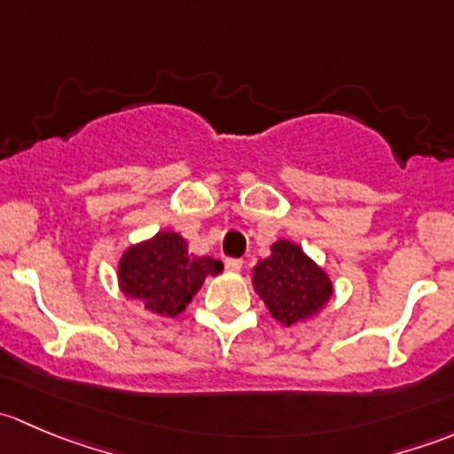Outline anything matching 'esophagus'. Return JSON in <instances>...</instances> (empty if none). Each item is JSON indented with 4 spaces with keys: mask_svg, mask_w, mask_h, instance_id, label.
<instances>
[{
    "mask_svg": "<svg viewBox=\"0 0 454 454\" xmlns=\"http://www.w3.org/2000/svg\"><path fill=\"white\" fill-rule=\"evenodd\" d=\"M241 268H244V261L241 259H226L228 272H241Z\"/></svg>",
    "mask_w": 454,
    "mask_h": 454,
    "instance_id": "34e87169",
    "label": "esophagus"
}]
</instances>
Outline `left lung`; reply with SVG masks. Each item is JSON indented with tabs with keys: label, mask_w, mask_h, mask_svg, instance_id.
<instances>
[{
	"label": "left lung",
	"mask_w": 454,
	"mask_h": 454,
	"mask_svg": "<svg viewBox=\"0 0 454 454\" xmlns=\"http://www.w3.org/2000/svg\"><path fill=\"white\" fill-rule=\"evenodd\" d=\"M253 286L272 318L286 327L312 318L333 294L329 274L290 239L270 246V256L253 268Z\"/></svg>",
	"instance_id": "obj_1"
}]
</instances>
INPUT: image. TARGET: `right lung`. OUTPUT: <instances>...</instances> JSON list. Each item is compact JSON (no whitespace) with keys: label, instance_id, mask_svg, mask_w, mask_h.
<instances>
[{"label":"right lung","instance_id":"1","mask_svg":"<svg viewBox=\"0 0 454 454\" xmlns=\"http://www.w3.org/2000/svg\"><path fill=\"white\" fill-rule=\"evenodd\" d=\"M223 263L213 256L189 253V241L173 231H160L131 244L118 259V287L146 312L176 318L204 286L206 277L222 274Z\"/></svg>","mask_w":454,"mask_h":454}]
</instances>
